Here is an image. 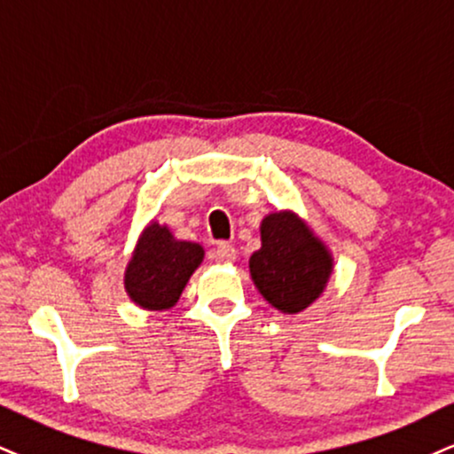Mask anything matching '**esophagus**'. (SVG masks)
<instances>
[{
  "label": "esophagus",
  "instance_id": "1",
  "mask_svg": "<svg viewBox=\"0 0 454 454\" xmlns=\"http://www.w3.org/2000/svg\"><path fill=\"white\" fill-rule=\"evenodd\" d=\"M210 256H212V261H216V262H233V261H236L238 253H236V248H233L231 244L221 242L215 250H212Z\"/></svg>",
  "mask_w": 454,
  "mask_h": 454
}]
</instances>
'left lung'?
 Here are the masks:
<instances>
[{
	"instance_id": "left-lung-1",
	"label": "left lung",
	"mask_w": 454,
	"mask_h": 454,
	"mask_svg": "<svg viewBox=\"0 0 454 454\" xmlns=\"http://www.w3.org/2000/svg\"><path fill=\"white\" fill-rule=\"evenodd\" d=\"M262 299L296 316L324 294L334 271L326 242L294 210H276L261 221V248L248 261Z\"/></svg>"
}]
</instances>
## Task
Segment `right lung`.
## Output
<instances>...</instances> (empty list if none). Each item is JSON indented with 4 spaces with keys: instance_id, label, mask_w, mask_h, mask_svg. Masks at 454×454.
I'll list each match as a JSON object with an SVG mask.
<instances>
[{
    "instance_id": "right-lung-1",
    "label": "right lung",
    "mask_w": 454,
    "mask_h": 454,
    "mask_svg": "<svg viewBox=\"0 0 454 454\" xmlns=\"http://www.w3.org/2000/svg\"><path fill=\"white\" fill-rule=\"evenodd\" d=\"M201 261L204 248L198 242L175 238L170 227L153 218L143 227L126 265V294L141 309H172Z\"/></svg>"
}]
</instances>
